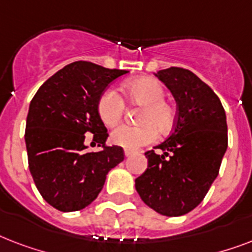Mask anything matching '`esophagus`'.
<instances>
[{
    "label": "esophagus",
    "instance_id": "1",
    "mask_svg": "<svg viewBox=\"0 0 252 252\" xmlns=\"http://www.w3.org/2000/svg\"><path fill=\"white\" fill-rule=\"evenodd\" d=\"M124 154H126V157H129V156H132V154H133V150L126 149L124 150Z\"/></svg>",
    "mask_w": 252,
    "mask_h": 252
}]
</instances>
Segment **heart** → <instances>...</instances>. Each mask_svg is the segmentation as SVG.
Masks as SVG:
<instances>
[{"label":"heart","mask_w":252,"mask_h":252,"mask_svg":"<svg viewBox=\"0 0 252 252\" xmlns=\"http://www.w3.org/2000/svg\"><path fill=\"white\" fill-rule=\"evenodd\" d=\"M123 90L132 103L144 108L138 115V126H116L111 133V141L126 149H137L157 140L158 131L167 133L175 126L176 110L165 99L163 85L152 77H140L124 84ZM126 103L114 89H108L98 102V114L106 126H114L124 115Z\"/></svg>","instance_id":"1"}]
</instances>
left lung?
Masks as SVG:
<instances>
[{"label":"left lung","mask_w":252,"mask_h":252,"mask_svg":"<svg viewBox=\"0 0 252 252\" xmlns=\"http://www.w3.org/2000/svg\"><path fill=\"white\" fill-rule=\"evenodd\" d=\"M176 100L171 136L145 153L148 168L136 179L144 203L168 217L186 215L204 200L227 148L226 115L215 91L191 70L156 73Z\"/></svg>","instance_id":"1"}]
</instances>
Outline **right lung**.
Returning a JSON list of instances; mask_svg holds the SVG:
<instances>
[{
  "mask_svg": "<svg viewBox=\"0 0 252 252\" xmlns=\"http://www.w3.org/2000/svg\"><path fill=\"white\" fill-rule=\"evenodd\" d=\"M126 73L76 61L45 81L30 103L25 132L30 172L43 199L59 211H80L93 203L108 171L124 159L122 146L106 145L108 132L98 102ZM86 134L102 151L87 152Z\"/></svg>",
  "mask_w": 252,
  "mask_h": 252,
  "instance_id": "1",
  "label": "right lung"
}]
</instances>
